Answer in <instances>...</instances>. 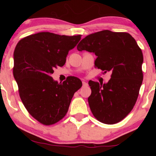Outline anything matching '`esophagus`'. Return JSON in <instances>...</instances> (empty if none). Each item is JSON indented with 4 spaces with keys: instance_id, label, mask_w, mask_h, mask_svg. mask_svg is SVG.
<instances>
[{
    "instance_id": "obj_1",
    "label": "esophagus",
    "mask_w": 156,
    "mask_h": 156,
    "mask_svg": "<svg viewBox=\"0 0 156 156\" xmlns=\"http://www.w3.org/2000/svg\"><path fill=\"white\" fill-rule=\"evenodd\" d=\"M82 83H83V87H87V86L88 85V84H87V83L85 81V80H83V81H82Z\"/></svg>"
}]
</instances>
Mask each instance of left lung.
I'll return each mask as SVG.
<instances>
[{
	"mask_svg": "<svg viewBox=\"0 0 156 156\" xmlns=\"http://www.w3.org/2000/svg\"><path fill=\"white\" fill-rule=\"evenodd\" d=\"M77 49L94 53L95 67L112 72L108 83L89 81L94 117L108 125L122 120L133 109L143 80V54L136 40L128 33L103 30L87 36Z\"/></svg>",
	"mask_w": 156,
	"mask_h": 156,
	"instance_id": "1",
	"label": "left lung"
}]
</instances>
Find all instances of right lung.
I'll return each mask as SVG.
<instances>
[{"instance_id":"add662e5","label":"right lung","mask_w":156,"mask_h":156,"mask_svg":"<svg viewBox=\"0 0 156 156\" xmlns=\"http://www.w3.org/2000/svg\"><path fill=\"white\" fill-rule=\"evenodd\" d=\"M81 35L39 32L19 41L14 51V78L28 113L42 124L56 123L67 114L75 92L82 87L79 78L69 76L62 83L51 76L62 67Z\"/></svg>"}]
</instances>
